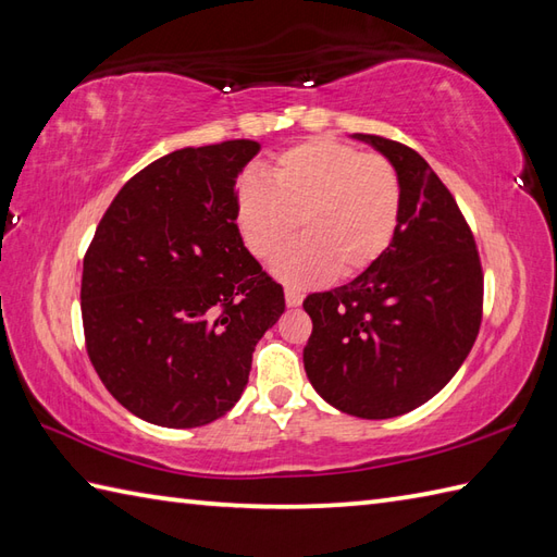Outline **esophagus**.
I'll list each match as a JSON object with an SVG mask.
<instances>
[{
  "instance_id": "34e87169",
  "label": "esophagus",
  "mask_w": 557,
  "mask_h": 557,
  "mask_svg": "<svg viewBox=\"0 0 557 557\" xmlns=\"http://www.w3.org/2000/svg\"><path fill=\"white\" fill-rule=\"evenodd\" d=\"M301 292L299 289H294V287H287L285 289V301H287V306H301Z\"/></svg>"
}]
</instances>
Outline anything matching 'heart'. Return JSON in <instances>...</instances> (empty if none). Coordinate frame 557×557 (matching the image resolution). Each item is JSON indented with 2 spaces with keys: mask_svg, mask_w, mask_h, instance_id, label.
Wrapping results in <instances>:
<instances>
[{
  "mask_svg": "<svg viewBox=\"0 0 557 557\" xmlns=\"http://www.w3.org/2000/svg\"><path fill=\"white\" fill-rule=\"evenodd\" d=\"M272 184L244 176L234 212L242 239L258 260H272L275 275L294 287H311L335 275L357 277L393 244L401 220V180L377 152L335 138H311L282 152Z\"/></svg>",
  "mask_w": 557,
  "mask_h": 557,
  "instance_id": "b5f03b06",
  "label": "heart"
}]
</instances>
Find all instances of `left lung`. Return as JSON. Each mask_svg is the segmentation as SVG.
I'll use <instances>...</instances> for the list:
<instances>
[{"label": "left lung", "mask_w": 557, "mask_h": 557, "mask_svg": "<svg viewBox=\"0 0 557 557\" xmlns=\"http://www.w3.org/2000/svg\"><path fill=\"white\" fill-rule=\"evenodd\" d=\"M357 138L397 168L401 220L373 268L304 299L313 321L304 369L327 405L393 419L441 393L465 363L481 327L483 270L474 234L431 164L397 140Z\"/></svg>", "instance_id": "left-lung-1"}]
</instances>
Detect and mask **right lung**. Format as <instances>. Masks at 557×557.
Returning <instances> with one entry per match:
<instances>
[{
	"instance_id": "1",
	"label": "right lung",
	"mask_w": 557,
	"mask_h": 557,
	"mask_svg": "<svg viewBox=\"0 0 557 557\" xmlns=\"http://www.w3.org/2000/svg\"><path fill=\"white\" fill-rule=\"evenodd\" d=\"M248 138L174 150L114 196L83 256L81 315L92 369L124 409L196 429L239 401L285 292L236 227Z\"/></svg>"
}]
</instances>
